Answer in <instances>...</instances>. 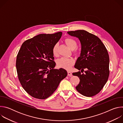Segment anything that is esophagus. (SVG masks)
I'll use <instances>...</instances> for the list:
<instances>
[{
  "instance_id": "obj_1",
  "label": "esophagus",
  "mask_w": 123,
  "mask_h": 123,
  "mask_svg": "<svg viewBox=\"0 0 123 123\" xmlns=\"http://www.w3.org/2000/svg\"><path fill=\"white\" fill-rule=\"evenodd\" d=\"M68 75L69 76H72V73L71 72L68 71Z\"/></svg>"
}]
</instances>
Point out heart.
Segmentation results:
<instances>
[{"label": "heart", "mask_w": 123, "mask_h": 123, "mask_svg": "<svg viewBox=\"0 0 123 123\" xmlns=\"http://www.w3.org/2000/svg\"><path fill=\"white\" fill-rule=\"evenodd\" d=\"M65 42L67 45L72 49H74L77 46L76 41L72 38H67L65 39ZM58 43H56L52 48V52L53 54L57 56L58 55ZM75 52L76 50H75ZM74 63V61L73 58L62 57L57 60V63L60 68H64L67 69H69L72 68Z\"/></svg>", "instance_id": "1"}]
</instances>
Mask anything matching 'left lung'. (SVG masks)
I'll return each mask as SVG.
<instances>
[{
	"label": "left lung",
	"mask_w": 123,
	"mask_h": 123,
	"mask_svg": "<svg viewBox=\"0 0 123 123\" xmlns=\"http://www.w3.org/2000/svg\"><path fill=\"white\" fill-rule=\"evenodd\" d=\"M79 39L81 45L80 56L74 67L80 71L73 73L79 77L80 82L75 87L81 94L92 97L98 93L107 83L110 74V58L106 48L95 35L85 30L67 32Z\"/></svg>",
	"instance_id": "1"
}]
</instances>
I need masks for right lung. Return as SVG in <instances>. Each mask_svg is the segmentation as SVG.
<instances>
[{
	"mask_svg": "<svg viewBox=\"0 0 123 123\" xmlns=\"http://www.w3.org/2000/svg\"><path fill=\"white\" fill-rule=\"evenodd\" d=\"M61 31L40 34L25 41L17 54L16 68L25 91L32 97L45 99L67 76L64 68L55 69L52 48L60 39Z\"/></svg>",
	"mask_w": 123,
	"mask_h": 123,
	"instance_id": "obj_1",
	"label": "right lung"
}]
</instances>
